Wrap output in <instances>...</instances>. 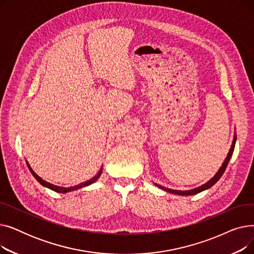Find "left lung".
Segmentation results:
<instances>
[{
  "label": "left lung",
  "mask_w": 254,
  "mask_h": 254,
  "mask_svg": "<svg viewBox=\"0 0 254 254\" xmlns=\"http://www.w3.org/2000/svg\"><path fill=\"white\" fill-rule=\"evenodd\" d=\"M235 142H236V137H235V140H234V142H233V145H232V148L230 149V152H229V154H228V156H226V158H225V161L223 162V164H222V166H221V168L219 169V171L216 173V175L213 177L211 180H209L207 183H205V184H203L202 186H199V188H196V189H194V190H185V191H182V190H169V189H166V188H163V186H161V185H157L158 188H161L162 190H166V191H169V192H171V193H175V194H181V195H190V194H195V193H198V192H201V191H203V190H208V189H210L211 186H213L214 185L219 179H220V177L222 176V174L224 173V171H225V169H226V167H228V165H229V162H230V159H231V157H232V155H233V152H234V148H235Z\"/></svg>",
  "instance_id": "8db88e82"
}]
</instances>
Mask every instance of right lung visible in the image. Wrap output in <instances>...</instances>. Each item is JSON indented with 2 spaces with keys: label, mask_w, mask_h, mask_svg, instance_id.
I'll return each mask as SVG.
<instances>
[{
  "label": "right lung",
  "mask_w": 254,
  "mask_h": 254,
  "mask_svg": "<svg viewBox=\"0 0 254 254\" xmlns=\"http://www.w3.org/2000/svg\"><path fill=\"white\" fill-rule=\"evenodd\" d=\"M26 165H28V167H29V169H30V171H31V173L33 174V176L38 180V182H40L41 183L43 186H46V188H48V189H50V190H55V191H57V192H69V191H72V190H78V189H81V188H84V186H87V185H89V184H91V183H93L95 182L99 177H100V175H101V173H102V170H103V168H101L100 169V171H99V173L98 174L93 177V178H91L90 180H88V181H86V182H83V183H81V184H79V185H76V186H72V188H60V186H56V185H52V184H50V183H48V182H46L45 180H43L42 178H40L36 173L31 169V167H30V165L26 163Z\"/></svg>",
  "instance_id": "right-lung-1"
}]
</instances>
